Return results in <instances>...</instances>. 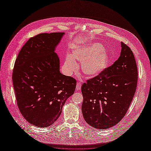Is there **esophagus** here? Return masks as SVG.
Instances as JSON below:
<instances>
[{
	"label": "esophagus",
	"instance_id": "34e87169",
	"mask_svg": "<svg viewBox=\"0 0 151 151\" xmlns=\"http://www.w3.org/2000/svg\"><path fill=\"white\" fill-rule=\"evenodd\" d=\"M81 88V83H77V85H76V89L77 90H80Z\"/></svg>",
	"mask_w": 151,
	"mask_h": 151
}]
</instances>
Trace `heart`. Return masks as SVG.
I'll use <instances>...</instances> for the list:
<instances>
[{
  "label": "heart",
  "instance_id": "1",
  "mask_svg": "<svg viewBox=\"0 0 151 151\" xmlns=\"http://www.w3.org/2000/svg\"><path fill=\"white\" fill-rule=\"evenodd\" d=\"M75 60L82 63L81 68L86 75L95 76L107 67L109 55L103 45L99 43L76 47L73 55L68 54L64 63V69L68 74H71L78 68Z\"/></svg>",
  "mask_w": 151,
  "mask_h": 151
}]
</instances>
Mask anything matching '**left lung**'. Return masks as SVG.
<instances>
[{
  "instance_id": "obj_1",
  "label": "left lung",
  "mask_w": 151,
  "mask_h": 151,
  "mask_svg": "<svg viewBox=\"0 0 151 151\" xmlns=\"http://www.w3.org/2000/svg\"><path fill=\"white\" fill-rule=\"evenodd\" d=\"M119 58L81 86V106L86 122L92 127L106 129L125 116L133 99L138 80L136 60L131 49L121 42Z\"/></svg>"
}]
</instances>
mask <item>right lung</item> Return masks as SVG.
<instances>
[{
  "mask_svg": "<svg viewBox=\"0 0 151 151\" xmlns=\"http://www.w3.org/2000/svg\"><path fill=\"white\" fill-rule=\"evenodd\" d=\"M64 34L43 33L31 37L15 60L12 81L17 104L24 117L37 127L52 124L76 87L75 78L60 73L54 52Z\"/></svg>",
  "mask_w": 151,
  "mask_h": 151,
  "instance_id": "right-lung-1",
  "label": "right lung"
}]
</instances>
